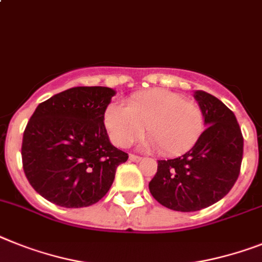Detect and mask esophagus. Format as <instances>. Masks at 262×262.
<instances>
[{"label":"esophagus","instance_id":"34e87169","mask_svg":"<svg viewBox=\"0 0 262 262\" xmlns=\"http://www.w3.org/2000/svg\"><path fill=\"white\" fill-rule=\"evenodd\" d=\"M129 160L133 162H140L142 160L141 156H137V155H129Z\"/></svg>","mask_w":262,"mask_h":262}]
</instances>
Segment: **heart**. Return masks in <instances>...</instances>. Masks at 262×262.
Returning a JSON list of instances; mask_svg holds the SVG:
<instances>
[{"label":"heart","mask_w":262,"mask_h":262,"mask_svg":"<svg viewBox=\"0 0 262 262\" xmlns=\"http://www.w3.org/2000/svg\"><path fill=\"white\" fill-rule=\"evenodd\" d=\"M104 125L120 148L135 144L145 133V145L165 156H181L197 145L205 130V114L197 102L165 89L140 92L124 105L112 104L104 112Z\"/></svg>","instance_id":"1"}]
</instances>
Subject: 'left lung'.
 Listing matches in <instances>:
<instances>
[{
	"mask_svg": "<svg viewBox=\"0 0 262 262\" xmlns=\"http://www.w3.org/2000/svg\"><path fill=\"white\" fill-rule=\"evenodd\" d=\"M194 98L208 125L201 140L181 157L158 160L149 182L151 195L177 212H195L220 201L238 179L243 161L244 137L234 113L202 90Z\"/></svg>",
	"mask_w": 262,
	"mask_h": 262,
	"instance_id": "1",
	"label": "left lung"
}]
</instances>
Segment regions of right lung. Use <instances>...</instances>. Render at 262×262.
<instances>
[{
  "label": "right lung",
  "instance_id": "add662e5",
  "mask_svg": "<svg viewBox=\"0 0 262 262\" xmlns=\"http://www.w3.org/2000/svg\"><path fill=\"white\" fill-rule=\"evenodd\" d=\"M116 92L77 86L37 106L23 137V166L33 189L63 208H83L111 189L127 153L111 144L104 112Z\"/></svg>",
  "mask_w": 262,
  "mask_h": 262
}]
</instances>
